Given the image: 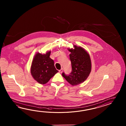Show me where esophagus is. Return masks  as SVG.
<instances>
[{
  "label": "esophagus",
  "instance_id": "34e87169",
  "mask_svg": "<svg viewBox=\"0 0 126 126\" xmlns=\"http://www.w3.org/2000/svg\"><path fill=\"white\" fill-rule=\"evenodd\" d=\"M63 68H61V69L60 70H59V72L60 73H62L63 72Z\"/></svg>",
  "mask_w": 126,
  "mask_h": 126
}]
</instances>
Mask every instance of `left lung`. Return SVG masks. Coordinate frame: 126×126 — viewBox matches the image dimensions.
<instances>
[{
  "mask_svg": "<svg viewBox=\"0 0 126 126\" xmlns=\"http://www.w3.org/2000/svg\"><path fill=\"white\" fill-rule=\"evenodd\" d=\"M74 48H68L71 52L70 59L72 64V72L68 75L64 72L62 76L72 86L82 83L88 77L91 72V60L89 54L81 47L74 45Z\"/></svg>",
  "mask_w": 126,
  "mask_h": 126,
  "instance_id": "left-lung-1",
  "label": "left lung"
}]
</instances>
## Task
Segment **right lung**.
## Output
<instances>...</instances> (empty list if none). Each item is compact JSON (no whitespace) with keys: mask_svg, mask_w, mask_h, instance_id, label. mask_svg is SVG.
I'll list each match as a JSON object with an SVG mask.
<instances>
[{"mask_svg":"<svg viewBox=\"0 0 126 126\" xmlns=\"http://www.w3.org/2000/svg\"><path fill=\"white\" fill-rule=\"evenodd\" d=\"M51 51L46 54L37 53L32 61L31 73L38 83L45 84L59 71L54 67V60L49 57Z\"/></svg>","mask_w":126,"mask_h":126,"instance_id":"1","label":"right lung"}]
</instances>
